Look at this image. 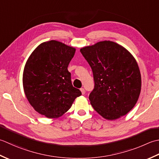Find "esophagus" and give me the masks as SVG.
I'll use <instances>...</instances> for the list:
<instances>
[{
  "label": "esophagus",
  "mask_w": 159,
  "mask_h": 159,
  "mask_svg": "<svg viewBox=\"0 0 159 159\" xmlns=\"http://www.w3.org/2000/svg\"><path fill=\"white\" fill-rule=\"evenodd\" d=\"M80 90H81V92H82V95H84V94H85V90H84V89H83V88L81 89Z\"/></svg>",
  "instance_id": "esophagus-1"
}]
</instances>
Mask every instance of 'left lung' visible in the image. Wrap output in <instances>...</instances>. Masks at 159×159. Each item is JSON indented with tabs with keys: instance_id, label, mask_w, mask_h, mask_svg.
Segmentation results:
<instances>
[{
	"instance_id": "1",
	"label": "left lung",
	"mask_w": 159,
	"mask_h": 159,
	"mask_svg": "<svg viewBox=\"0 0 159 159\" xmlns=\"http://www.w3.org/2000/svg\"><path fill=\"white\" fill-rule=\"evenodd\" d=\"M93 70L95 87L89 99L95 111L108 120L125 115L137 103L141 76L137 61L121 45L101 41L80 49Z\"/></svg>"
}]
</instances>
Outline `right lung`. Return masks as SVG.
Masks as SVG:
<instances>
[{
  "instance_id": "right-lung-1",
  "label": "right lung",
  "mask_w": 159,
  "mask_h": 159,
  "mask_svg": "<svg viewBox=\"0 0 159 159\" xmlns=\"http://www.w3.org/2000/svg\"><path fill=\"white\" fill-rule=\"evenodd\" d=\"M75 48L50 40L35 48L25 64L22 75L25 94L39 114L57 118L69 111L82 95L73 86L68 66Z\"/></svg>"
}]
</instances>
